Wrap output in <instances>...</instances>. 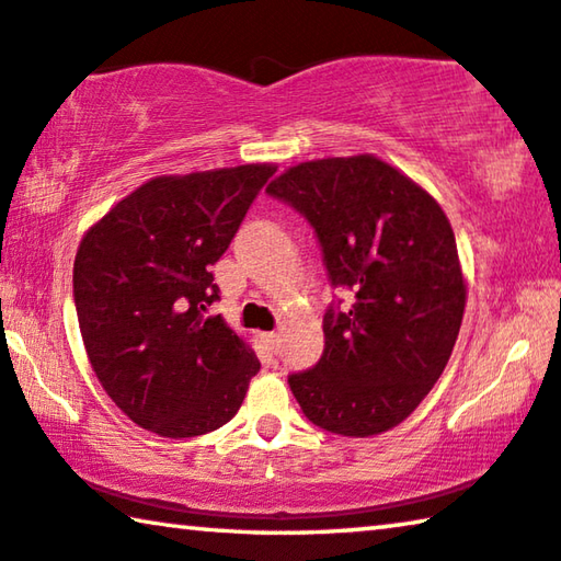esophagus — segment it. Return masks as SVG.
I'll return each instance as SVG.
<instances>
[{
	"instance_id": "34e87169",
	"label": "esophagus",
	"mask_w": 561,
	"mask_h": 561,
	"mask_svg": "<svg viewBox=\"0 0 561 561\" xmlns=\"http://www.w3.org/2000/svg\"><path fill=\"white\" fill-rule=\"evenodd\" d=\"M263 341L275 352V348L280 346V334H275V331H271V334H263Z\"/></svg>"
}]
</instances>
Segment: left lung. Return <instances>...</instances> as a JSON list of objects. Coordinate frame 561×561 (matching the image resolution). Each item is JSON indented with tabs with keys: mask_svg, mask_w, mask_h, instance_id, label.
<instances>
[{
	"mask_svg": "<svg viewBox=\"0 0 561 561\" xmlns=\"http://www.w3.org/2000/svg\"><path fill=\"white\" fill-rule=\"evenodd\" d=\"M267 194L306 217L346 313L323 316V354L290 375L304 415L329 433L371 437L408 420L456 346L466 278L433 194L371 153L300 161Z\"/></svg>",
	"mask_w": 561,
	"mask_h": 561,
	"instance_id": "obj_1",
	"label": "left lung"
}]
</instances>
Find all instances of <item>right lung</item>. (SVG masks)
<instances>
[{
    "label": "right lung",
    "instance_id": "add662e5",
    "mask_svg": "<svg viewBox=\"0 0 561 561\" xmlns=\"http://www.w3.org/2000/svg\"><path fill=\"white\" fill-rule=\"evenodd\" d=\"M273 164L153 176L80 240L72 296L105 394L161 437H197L238 415L261 362L207 316L220 261Z\"/></svg>",
    "mask_w": 561,
    "mask_h": 561
}]
</instances>
